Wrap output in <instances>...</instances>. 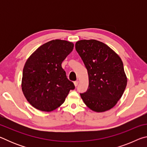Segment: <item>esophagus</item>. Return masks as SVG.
<instances>
[{"mask_svg":"<svg viewBox=\"0 0 147 147\" xmlns=\"http://www.w3.org/2000/svg\"><path fill=\"white\" fill-rule=\"evenodd\" d=\"M74 86H75L76 87L78 85V81L77 80V81H75V82H74Z\"/></svg>","mask_w":147,"mask_h":147,"instance_id":"34e87169","label":"esophagus"}]
</instances>
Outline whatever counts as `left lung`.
<instances>
[{
	"label": "left lung",
	"mask_w": 147,
	"mask_h": 147,
	"mask_svg": "<svg viewBox=\"0 0 147 147\" xmlns=\"http://www.w3.org/2000/svg\"><path fill=\"white\" fill-rule=\"evenodd\" d=\"M85 65L89 86L80 96L86 105L96 112H103L115 106L127 84L121 59L100 41L80 40L75 45Z\"/></svg>",
	"instance_id": "left-lung-1"
}]
</instances>
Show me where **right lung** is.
Returning <instances> with one entry per match:
<instances>
[{
    "mask_svg": "<svg viewBox=\"0 0 147 147\" xmlns=\"http://www.w3.org/2000/svg\"><path fill=\"white\" fill-rule=\"evenodd\" d=\"M71 42L56 39L39 47L24 66L22 90L28 102L43 111H52L64 102L73 82L61 63L73 51Z\"/></svg>",
    "mask_w": 147,
    "mask_h": 147,
    "instance_id": "right-lung-1",
    "label": "right lung"
}]
</instances>
